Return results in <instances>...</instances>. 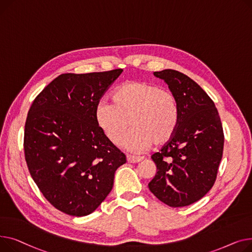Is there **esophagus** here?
Listing matches in <instances>:
<instances>
[{
  "label": "esophagus",
  "mask_w": 252,
  "mask_h": 252,
  "mask_svg": "<svg viewBox=\"0 0 252 252\" xmlns=\"http://www.w3.org/2000/svg\"><path fill=\"white\" fill-rule=\"evenodd\" d=\"M143 159V158L141 157H135V156H131V155H127V160L128 162H139Z\"/></svg>",
  "instance_id": "esophagus-1"
}]
</instances>
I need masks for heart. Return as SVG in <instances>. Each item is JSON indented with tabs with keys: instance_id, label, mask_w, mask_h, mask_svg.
<instances>
[{
	"instance_id": "obj_1",
	"label": "heart",
	"mask_w": 252,
	"mask_h": 252,
	"mask_svg": "<svg viewBox=\"0 0 252 252\" xmlns=\"http://www.w3.org/2000/svg\"><path fill=\"white\" fill-rule=\"evenodd\" d=\"M95 122L106 137L120 145L129 127L124 144L132 152L141 153L153 144L168 142L180 119L175 94L147 81H127L117 86L111 102L102 100L95 109Z\"/></svg>"
}]
</instances>
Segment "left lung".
I'll list each match as a JSON object with an SVG mask.
<instances>
[{
  "label": "left lung",
  "mask_w": 252,
  "mask_h": 252,
  "mask_svg": "<svg viewBox=\"0 0 252 252\" xmlns=\"http://www.w3.org/2000/svg\"><path fill=\"white\" fill-rule=\"evenodd\" d=\"M154 74L175 94L180 119L173 137L152 156L157 174L149 188L160 201L181 208L214 186L223 157V126L215 102L194 80L172 69Z\"/></svg>",
  "instance_id": "obj_1"
}]
</instances>
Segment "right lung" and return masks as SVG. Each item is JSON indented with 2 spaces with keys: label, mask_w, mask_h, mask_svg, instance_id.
Instances as JSON below:
<instances>
[{
  "label": "right lung",
  "mask_w": 252,
  "mask_h": 252,
  "mask_svg": "<svg viewBox=\"0 0 252 252\" xmlns=\"http://www.w3.org/2000/svg\"><path fill=\"white\" fill-rule=\"evenodd\" d=\"M122 71L62 74L28 111L26 164L42 195L62 213L94 212L111 192L116 170L126 162L94 117L99 99Z\"/></svg>",
  "instance_id": "obj_1"
}]
</instances>
